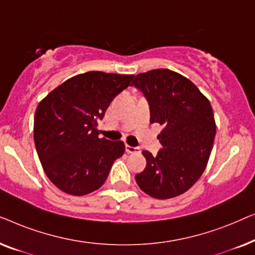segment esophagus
<instances>
[{
	"label": "esophagus",
	"mask_w": 255,
	"mask_h": 255,
	"mask_svg": "<svg viewBox=\"0 0 255 255\" xmlns=\"http://www.w3.org/2000/svg\"><path fill=\"white\" fill-rule=\"evenodd\" d=\"M125 149H127L128 153H140V148L133 147V146H130V145L125 146Z\"/></svg>",
	"instance_id": "1"
}]
</instances>
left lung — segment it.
Wrapping results in <instances>:
<instances>
[{"instance_id":"1","label":"left lung","mask_w":255,"mask_h":255,"mask_svg":"<svg viewBox=\"0 0 255 255\" xmlns=\"http://www.w3.org/2000/svg\"><path fill=\"white\" fill-rule=\"evenodd\" d=\"M132 86L147 100L149 122L162 125V148L155 156L142 151L146 167L135 181L158 200L179 196L200 179L210 158L216 135L211 104L190 80L169 69L140 73Z\"/></svg>"}]
</instances>
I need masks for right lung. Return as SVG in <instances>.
Listing matches in <instances>:
<instances>
[{
	"label": "right lung",
	"instance_id": "1",
	"mask_svg": "<svg viewBox=\"0 0 255 255\" xmlns=\"http://www.w3.org/2000/svg\"><path fill=\"white\" fill-rule=\"evenodd\" d=\"M133 75L87 72L68 79L38 104L33 138L44 172L66 194L83 196L102 187L123 141L99 138L97 125Z\"/></svg>",
	"mask_w": 255,
	"mask_h": 255
}]
</instances>
